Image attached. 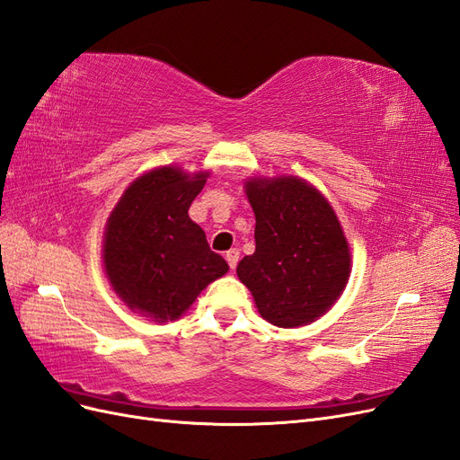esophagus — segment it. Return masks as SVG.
<instances>
[{"instance_id":"1","label":"esophagus","mask_w":460,"mask_h":460,"mask_svg":"<svg viewBox=\"0 0 460 460\" xmlns=\"http://www.w3.org/2000/svg\"><path fill=\"white\" fill-rule=\"evenodd\" d=\"M239 256H241V252L237 251V248H231V251H227V252H226V260H227V264H229V268H231V270L237 268V264H239Z\"/></svg>"}]
</instances>
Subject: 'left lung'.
I'll return each mask as SVG.
<instances>
[{"label":"left lung","instance_id":"1","mask_svg":"<svg viewBox=\"0 0 460 460\" xmlns=\"http://www.w3.org/2000/svg\"><path fill=\"white\" fill-rule=\"evenodd\" d=\"M244 192L256 216V251L239 261V279L270 323L316 322L350 275V248L332 204L295 175L248 179Z\"/></svg>","mask_w":460,"mask_h":460}]
</instances>
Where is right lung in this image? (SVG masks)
Listing matches in <instances>:
<instances>
[{"instance_id":"add662e5","label":"right lung","mask_w":460,"mask_h":460,"mask_svg":"<svg viewBox=\"0 0 460 460\" xmlns=\"http://www.w3.org/2000/svg\"><path fill=\"white\" fill-rule=\"evenodd\" d=\"M208 172L162 165L137 177L103 233V270L123 303L154 322L177 320L204 288L229 271L189 217Z\"/></svg>"}]
</instances>
